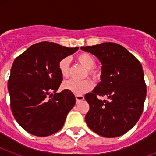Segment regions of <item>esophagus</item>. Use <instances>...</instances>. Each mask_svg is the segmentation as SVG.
<instances>
[{
    "label": "esophagus",
    "mask_w": 156,
    "mask_h": 156,
    "mask_svg": "<svg viewBox=\"0 0 156 156\" xmlns=\"http://www.w3.org/2000/svg\"><path fill=\"white\" fill-rule=\"evenodd\" d=\"M76 102H79L80 101H83L84 99V96L83 95H80V94H76Z\"/></svg>",
    "instance_id": "1"
}]
</instances>
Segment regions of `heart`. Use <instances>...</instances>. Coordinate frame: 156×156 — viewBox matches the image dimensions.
<instances>
[{
  "mask_svg": "<svg viewBox=\"0 0 156 156\" xmlns=\"http://www.w3.org/2000/svg\"><path fill=\"white\" fill-rule=\"evenodd\" d=\"M76 59L85 68L87 69L88 75L91 78H93L94 80L98 78V71L94 68L96 65V60L92 55L89 53L79 54L76 56ZM58 69L63 77L65 78L68 77L69 73V60L68 58H64L61 59V61L58 63ZM62 87L65 90H69L76 94L81 95L92 90L94 85L91 81L89 80H84L82 81L70 80L63 83Z\"/></svg>",
  "mask_w": 156,
  "mask_h": 156,
  "instance_id": "1",
  "label": "heart"
}]
</instances>
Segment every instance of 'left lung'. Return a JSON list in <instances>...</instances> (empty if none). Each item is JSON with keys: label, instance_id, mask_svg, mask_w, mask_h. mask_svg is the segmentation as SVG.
<instances>
[{"label": "left lung", "instance_id": "left-lung-1", "mask_svg": "<svg viewBox=\"0 0 156 156\" xmlns=\"http://www.w3.org/2000/svg\"><path fill=\"white\" fill-rule=\"evenodd\" d=\"M80 48L102 64L101 82L84 96L90 105L87 124L102 137H119L133 128L142 114L147 88L141 64L115 43ZM99 97H107L109 101L100 100Z\"/></svg>", "mask_w": 156, "mask_h": 156}]
</instances>
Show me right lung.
<instances>
[{"label": "right lung", "instance_id": "add662e5", "mask_svg": "<svg viewBox=\"0 0 156 156\" xmlns=\"http://www.w3.org/2000/svg\"><path fill=\"white\" fill-rule=\"evenodd\" d=\"M78 49L44 41L15 59L8 84L10 105L15 119L28 133L46 137L62 128L76 98L67 90L56 93L62 81L58 63Z\"/></svg>", "mask_w": 156, "mask_h": 156}]
</instances>
